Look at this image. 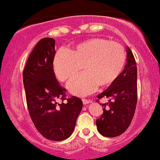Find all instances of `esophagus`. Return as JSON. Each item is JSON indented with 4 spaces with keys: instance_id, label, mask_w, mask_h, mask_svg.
I'll list each match as a JSON object with an SVG mask.
<instances>
[{
    "instance_id": "34e87169",
    "label": "esophagus",
    "mask_w": 160,
    "mask_h": 160,
    "mask_svg": "<svg viewBox=\"0 0 160 160\" xmlns=\"http://www.w3.org/2000/svg\"><path fill=\"white\" fill-rule=\"evenodd\" d=\"M82 102H83V104H84V105H87V104H89V103L90 102V100L86 99V98H83Z\"/></svg>"
}]
</instances>
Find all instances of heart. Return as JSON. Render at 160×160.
Instances as JSON below:
<instances>
[{
	"instance_id": "1",
	"label": "heart",
	"mask_w": 160,
	"mask_h": 160,
	"mask_svg": "<svg viewBox=\"0 0 160 160\" xmlns=\"http://www.w3.org/2000/svg\"><path fill=\"white\" fill-rule=\"evenodd\" d=\"M124 48L120 44L103 38H93L78 44L72 49L60 50L53 59L57 77L68 82L70 92L86 96L94 92L98 86L109 87L120 75L125 65Z\"/></svg>"
}]
</instances>
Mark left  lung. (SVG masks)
<instances>
[{
	"label": "left lung",
	"instance_id": "obj_1",
	"mask_svg": "<svg viewBox=\"0 0 160 160\" xmlns=\"http://www.w3.org/2000/svg\"><path fill=\"white\" fill-rule=\"evenodd\" d=\"M109 98L102 104L103 113L96 120L98 132L105 137L122 135L129 128L137 103V67L135 58L127 47V64L118 78L98 98Z\"/></svg>",
	"mask_w": 160,
	"mask_h": 160
}]
</instances>
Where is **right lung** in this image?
Wrapping results in <instances>:
<instances>
[{
	"label": "right lung",
	"mask_w": 160,
	"mask_h": 160,
	"mask_svg": "<svg viewBox=\"0 0 160 160\" xmlns=\"http://www.w3.org/2000/svg\"><path fill=\"white\" fill-rule=\"evenodd\" d=\"M55 40L42 38L29 54L23 71V83L29 115L41 135L61 141L71 135L82 108L80 98H66V90L53 71ZM66 100L58 103L57 99Z\"/></svg>",
	"instance_id": "right-lung-1"
}]
</instances>
